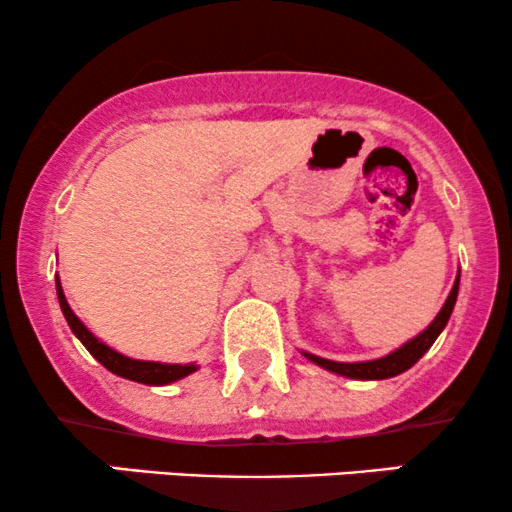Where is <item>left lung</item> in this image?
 <instances>
[{
    "mask_svg": "<svg viewBox=\"0 0 512 512\" xmlns=\"http://www.w3.org/2000/svg\"><path fill=\"white\" fill-rule=\"evenodd\" d=\"M457 289H460V274H457L455 286H452L448 301H445L440 313L436 315V320L426 327L419 337H414L411 342H407L404 346H399L397 351H392L390 356L383 358H375V361H363V363H337V361H327V358L313 356V354H305V358L317 363V366L332 370V373L346 375V378H356V380H385V378H395V375L404 373L419 361L421 356L431 349L433 342L438 339V334L443 332V327L448 325L452 308H455L457 301Z\"/></svg>",
    "mask_w": 512,
    "mask_h": 512,
    "instance_id": "obj_1",
    "label": "left lung"
}]
</instances>
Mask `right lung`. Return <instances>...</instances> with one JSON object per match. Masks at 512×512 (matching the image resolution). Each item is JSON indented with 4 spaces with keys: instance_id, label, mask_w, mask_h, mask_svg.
<instances>
[{
    "instance_id": "1",
    "label": "right lung",
    "mask_w": 512,
    "mask_h": 512,
    "mask_svg": "<svg viewBox=\"0 0 512 512\" xmlns=\"http://www.w3.org/2000/svg\"><path fill=\"white\" fill-rule=\"evenodd\" d=\"M57 298H60V308H62L64 317H67V322H69V327H72V332L81 339V344H84L86 349L91 351V356L96 358V361H101L103 366L110 370V373L120 375V378L134 380V383L168 385V383H175V380L185 378V375L195 373V370H197L195 363H185V366H180V363L134 361V358H127V356L117 354L115 349H110V346H105L103 342H98V339L86 330L84 322H81L79 317L72 313V308H69L67 298H64L60 279H57Z\"/></svg>"
}]
</instances>
